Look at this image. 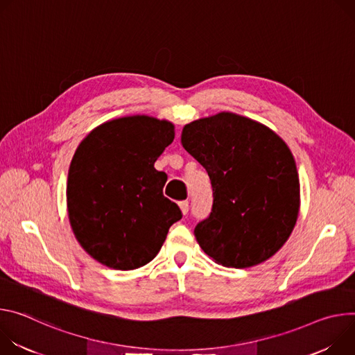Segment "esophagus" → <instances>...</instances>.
I'll return each mask as SVG.
<instances>
[{"mask_svg": "<svg viewBox=\"0 0 355 355\" xmlns=\"http://www.w3.org/2000/svg\"><path fill=\"white\" fill-rule=\"evenodd\" d=\"M179 207H180L182 213L186 216V214H187V211H189V202H187V200L180 202V203H179Z\"/></svg>", "mask_w": 355, "mask_h": 355, "instance_id": "esophagus-1", "label": "esophagus"}]
</instances>
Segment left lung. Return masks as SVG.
Masks as SVG:
<instances>
[{"label": "left lung", "instance_id": "1", "mask_svg": "<svg viewBox=\"0 0 355 355\" xmlns=\"http://www.w3.org/2000/svg\"><path fill=\"white\" fill-rule=\"evenodd\" d=\"M183 148L209 173L213 207L194 228L202 250L228 268L258 265L286 243L300 205L288 145L250 118L220 112L184 125Z\"/></svg>", "mask_w": 355, "mask_h": 355}]
</instances>
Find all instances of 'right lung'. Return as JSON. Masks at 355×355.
I'll return each mask as SVG.
<instances>
[{
    "mask_svg": "<svg viewBox=\"0 0 355 355\" xmlns=\"http://www.w3.org/2000/svg\"><path fill=\"white\" fill-rule=\"evenodd\" d=\"M175 138L173 124L146 115L118 118L78 145L67 175V211L77 241L100 263L137 269L159 252L182 218L153 168Z\"/></svg>",
    "mask_w": 355,
    "mask_h": 355,
    "instance_id": "right-lung-1",
    "label": "right lung"
}]
</instances>
